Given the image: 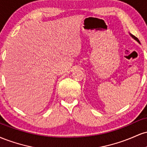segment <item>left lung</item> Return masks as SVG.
<instances>
[{"label": "left lung", "mask_w": 147, "mask_h": 147, "mask_svg": "<svg viewBox=\"0 0 147 147\" xmlns=\"http://www.w3.org/2000/svg\"><path fill=\"white\" fill-rule=\"evenodd\" d=\"M129 34H130V36H131V37H132V38H133V39H135V40H136V41H137V42H138V43H140V41H139V39H138V38H137V37H136V36H134V35L131 34V33H129Z\"/></svg>", "instance_id": "obj_1"}]
</instances>
